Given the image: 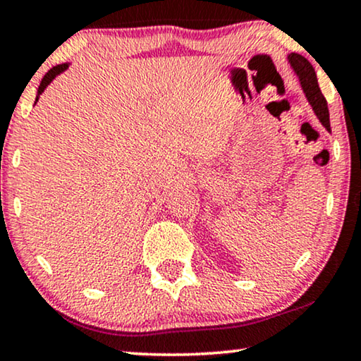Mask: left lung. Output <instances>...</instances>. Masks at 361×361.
Here are the masks:
<instances>
[{"label": "left lung", "instance_id": "left-lung-1", "mask_svg": "<svg viewBox=\"0 0 361 361\" xmlns=\"http://www.w3.org/2000/svg\"><path fill=\"white\" fill-rule=\"evenodd\" d=\"M289 63L294 70V73L298 75L299 83H301V88L306 94L309 104L312 106V111L321 121L324 128L331 132V121H329V108L327 101L324 98L321 88H319L316 72H314L312 65L307 62V59H304L302 55L299 54H289L288 55Z\"/></svg>", "mask_w": 361, "mask_h": 361}]
</instances>
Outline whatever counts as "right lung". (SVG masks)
<instances>
[{
  "mask_svg": "<svg viewBox=\"0 0 361 361\" xmlns=\"http://www.w3.org/2000/svg\"><path fill=\"white\" fill-rule=\"evenodd\" d=\"M68 68V63H60V65H57V67H54V68H50L47 73L44 75V78H42V81H40V85H39V90H37V96H35V103H37L39 101V96L44 93V90L47 88V86L52 83V80L57 77V75H60L62 72H65V70Z\"/></svg>",
  "mask_w": 361,
  "mask_h": 361,
  "instance_id": "add662e5",
  "label": "right lung"
}]
</instances>
